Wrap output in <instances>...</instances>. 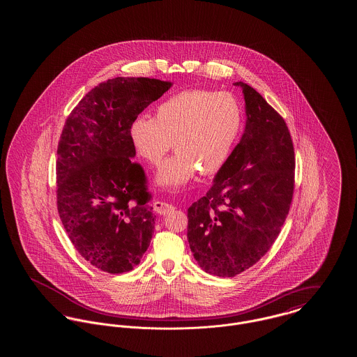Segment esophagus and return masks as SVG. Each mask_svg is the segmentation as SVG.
Wrapping results in <instances>:
<instances>
[{
    "label": "esophagus",
    "mask_w": 357,
    "mask_h": 357,
    "mask_svg": "<svg viewBox=\"0 0 357 357\" xmlns=\"http://www.w3.org/2000/svg\"><path fill=\"white\" fill-rule=\"evenodd\" d=\"M153 210H155L158 214H160V215H166V214L172 213V211L175 210V207H174L172 204H167V202L155 201V202H153Z\"/></svg>",
    "instance_id": "esophagus-1"
}]
</instances>
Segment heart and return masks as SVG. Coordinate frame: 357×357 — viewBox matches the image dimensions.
Returning <instances> with one entry per match:
<instances>
[{"instance_id": "heart-1", "label": "heart", "mask_w": 357, "mask_h": 357, "mask_svg": "<svg viewBox=\"0 0 357 357\" xmlns=\"http://www.w3.org/2000/svg\"><path fill=\"white\" fill-rule=\"evenodd\" d=\"M243 114L229 92L183 91L156 107L155 118L137 116L130 124L131 144L144 162L158 165L172 147L176 153L156 172L159 186L176 190L198 172L221 170L237 143Z\"/></svg>"}]
</instances>
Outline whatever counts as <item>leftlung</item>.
Returning a JSON list of instances; mask_svg holds the SVG:
<instances>
[{
	"instance_id": "obj_1",
	"label": "left lung",
	"mask_w": 357,
	"mask_h": 357,
	"mask_svg": "<svg viewBox=\"0 0 357 357\" xmlns=\"http://www.w3.org/2000/svg\"><path fill=\"white\" fill-rule=\"evenodd\" d=\"M241 140L206 195L187 210V239L208 274L234 277L268 253L287 220L294 188V150L284 119L250 85Z\"/></svg>"
}]
</instances>
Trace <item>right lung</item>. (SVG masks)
<instances>
[{
	"mask_svg": "<svg viewBox=\"0 0 357 357\" xmlns=\"http://www.w3.org/2000/svg\"><path fill=\"white\" fill-rule=\"evenodd\" d=\"M172 86L149 77H115L73 108L57 149V210L76 250L102 272L132 271L155 229L146 176L132 158V120Z\"/></svg>",
	"mask_w": 357,
	"mask_h": 357,
	"instance_id": "obj_1",
	"label": "right lung"
}]
</instances>
